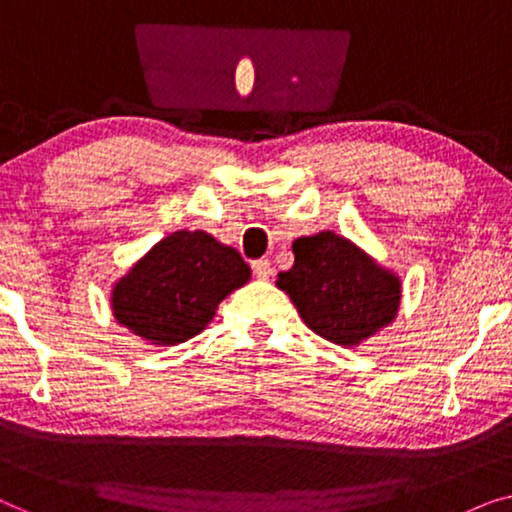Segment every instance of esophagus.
Listing matches in <instances>:
<instances>
[{
  "label": "esophagus",
  "instance_id": "1",
  "mask_svg": "<svg viewBox=\"0 0 512 512\" xmlns=\"http://www.w3.org/2000/svg\"><path fill=\"white\" fill-rule=\"evenodd\" d=\"M251 268H254V275L258 279H270V275H272V263L268 261V258H258V261L251 263Z\"/></svg>",
  "mask_w": 512,
  "mask_h": 512
}]
</instances>
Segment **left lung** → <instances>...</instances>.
<instances>
[{"label": "left lung", "mask_w": 512, "mask_h": 512, "mask_svg": "<svg viewBox=\"0 0 512 512\" xmlns=\"http://www.w3.org/2000/svg\"><path fill=\"white\" fill-rule=\"evenodd\" d=\"M293 268L277 275L300 319L338 347H359L396 319L403 284L359 244L333 230L293 240Z\"/></svg>", "instance_id": "1"}]
</instances>
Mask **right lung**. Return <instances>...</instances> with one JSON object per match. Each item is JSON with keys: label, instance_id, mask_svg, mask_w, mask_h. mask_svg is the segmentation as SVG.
<instances>
[{"label": "right lung", "instance_id": "1", "mask_svg": "<svg viewBox=\"0 0 512 512\" xmlns=\"http://www.w3.org/2000/svg\"><path fill=\"white\" fill-rule=\"evenodd\" d=\"M251 268L205 230H177L153 244L111 286L116 321L153 347H174L209 326Z\"/></svg>", "mask_w": 512, "mask_h": 512}]
</instances>
